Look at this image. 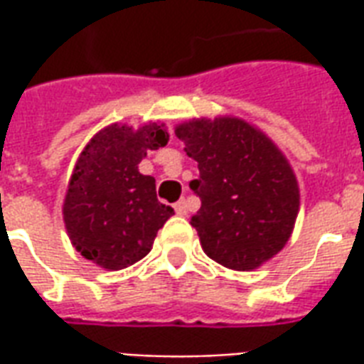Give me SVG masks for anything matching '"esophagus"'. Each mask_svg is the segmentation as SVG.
Listing matches in <instances>:
<instances>
[{
    "label": "esophagus",
    "instance_id": "esophagus-1",
    "mask_svg": "<svg viewBox=\"0 0 364 364\" xmlns=\"http://www.w3.org/2000/svg\"><path fill=\"white\" fill-rule=\"evenodd\" d=\"M175 213L179 214V216H185V214L189 213V203H187L185 198L177 200V203H175Z\"/></svg>",
    "mask_w": 364,
    "mask_h": 364
}]
</instances>
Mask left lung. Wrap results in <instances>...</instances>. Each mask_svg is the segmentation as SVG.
<instances>
[{
	"instance_id": "1",
	"label": "left lung",
	"mask_w": 364,
	"mask_h": 364,
	"mask_svg": "<svg viewBox=\"0 0 364 364\" xmlns=\"http://www.w3.org/2000/svg\"><path fill=\"white\" fill-rule=\"evenodd\" d=\"M198 164L189 187L200 198L191 218L205 253L234 271H252L289 242L298 206L296 175L271 138L237 117L193 119L175 128Z\"/></svg>"
}]
</instances>
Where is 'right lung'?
Wrapping results in <instances>:
<instances>
[{
    "label": "right lung",
    "mask_w": 364,
    "mask_h": 364,
    "mask_svg": "<svg viewBox=\"0 0 364 364\" xmlns=\"http://www.w3.org/2000/svg\"><path fill=\"white\" fill-rule=\"evenodd\" d=\"M167 140V130L158 122L138 130L111 124L83 148L62 213L72 245L85 259L119 271L150 253L173 208L159 203L156 179L140 173L138 164Z\"/></svg>",
    "instance_id": "add662e5"
}]
</instances>
